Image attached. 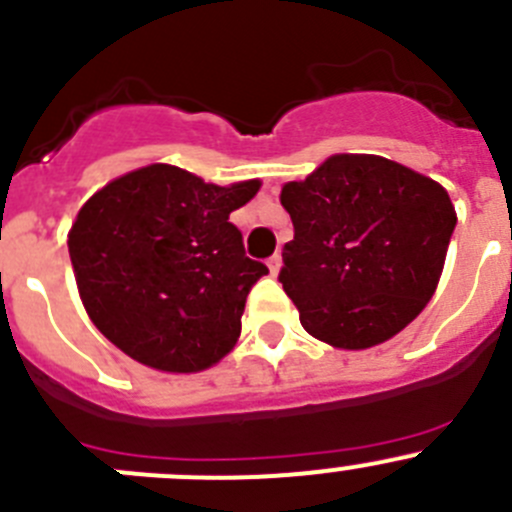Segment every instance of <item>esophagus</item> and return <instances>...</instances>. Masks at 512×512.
<instances>
[{"mask_svg": "<svg viewBox=\"0 0 512 512\" xmlns=\"http://www.w3.org/2000/svg\"><path fill=\"white\" fill-rule=\"evenodd\" d=\"M266 266H269V271L274 276L279 274V271H281V256H279V253H274V256H271V259L266 261Z\"/></svg>", "mask_w": 512, "mask_h": 512, "instance_id": "1", "label": "esophagus"}]
</instances>
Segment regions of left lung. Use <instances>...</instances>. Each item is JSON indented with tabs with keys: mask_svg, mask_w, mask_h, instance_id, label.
Returning <instances> with one entry per match:
<instances>
[{
	"mask_svg": "<svg viewBox=\"0 0 512 512\" xmlns=\"http://www.w3.org/2000/svg\"><path fill=\"white\" fill-rule=\"evenodd\" d=\"M279 198L294 223L279 281L311 337L357 352L425 309L457 223L437 180L382 155L337 153Z\"/></svg>",
	"mask_w": 512,
	"mask_h": 512,
	"instance_id": "1",
	"label": "left lung"
}]
</instances>
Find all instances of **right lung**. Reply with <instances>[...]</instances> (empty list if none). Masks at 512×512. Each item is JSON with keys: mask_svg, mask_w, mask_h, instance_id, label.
<instances>
[{"mask_svg": "<svg viewBox=\"0 0 512 512\" xmlns=\"http://www.w3.org/2000/svg\"><path fill=\"white\" fill-rule=\"evenodd\" d=\"M259 188V178L216 186L153 163L92 193L67 233L92 324L158 372L196 374L221 362L241 337L248 291L269 274L228 221Z\"/></svg>", "mask_w": 512, "mask_h": 512, "instance_id": "1", "label": "right lung"}]
</instances>
